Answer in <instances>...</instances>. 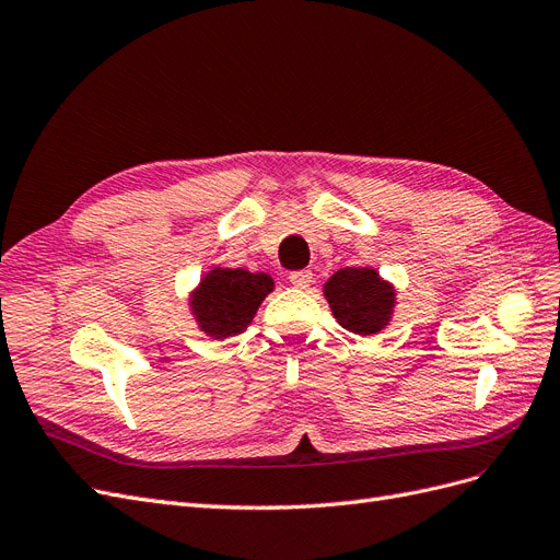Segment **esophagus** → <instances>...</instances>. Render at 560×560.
<instances>
[{"mask_svg":"<svg viewBox=\"0 0 560 560\" xmlns=\"http://www.w3.org/2000/svg\"><path fill=\"white\" fill-rule=\"evenodd\" d=\"M288 281H291L295 288H306L314 281V275L310 272V269H298V272L288 275Z\"/></svg>","mask_w":560,"mask_h":560,"instance_id":"esophagus-1","label":"esophagus"}]
</instances>
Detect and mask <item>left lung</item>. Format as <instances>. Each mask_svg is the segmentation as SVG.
<instances>
[{
  "instance_id": "1",
  "label": "left lung",
  "mask_w": 560,
  "mask_h": 560,
  "mask_svg": "<svg viewBox=\"0 0 560 560\" xmlns=\"http://www.w3.org/2000/svg\"><path fill=\"white\" fill-rule=\"evenodd\" d=\"M326 298L341 328L353 335H376L393 312V285L370 267H345L326 283Z\"/></svg>"
}]
</instances>
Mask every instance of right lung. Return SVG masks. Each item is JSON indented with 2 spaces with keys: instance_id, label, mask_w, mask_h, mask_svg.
Returning a JSON list of instances; mask_svg holds the SVG:
<instances>
[{
  "instance_id": "obj_1",
  "label": "right lung",
  "mask_w": 560,
  "mask_h": 560,
  "mask_svg": "<svg viewBox=\"0 0 560 560\" xmlns=\"http://www.w3.org/2000/svg\"><path fill=\"white\" fill-rule=\"evenodd\" d=\"M272 285V279L262 272L215 267L192 295L195 318L213 339L242 335Z\"/></svg>"
}]
</instances>
